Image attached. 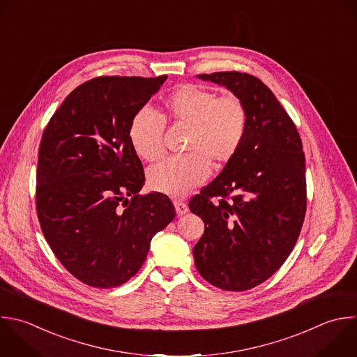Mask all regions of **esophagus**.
I'll use <instances>...</instances> for the list:
<instances>
[{
    "mask_svg": "<svg viewBox=\"0 0 357 357\" xmlns=\"http://www.w3.org/2000/svg\"><path fill=\"white\" fill-rule=\"evenodd\" d=\"M174 208H176V212H177L178 216H181V215L188 212V205L185 202H183V201H174Z\"/></svg>",
    "mask_w": 357,
    "mask_h": 357,
    "instance_id": "obj_1",
    "label": "esophagus"
}]
</instances>
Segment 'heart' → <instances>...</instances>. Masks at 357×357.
<instances>
[{
    "label": "heart",
    "mask_w": 357,
    "mask_h": 357,
    "mask_svg": "<svg viewBox=\"0 0 357 357\" xmlns=\"http://www.w3.org/2000/svg\"><path fill=\"white\" fill-rule=\"evenodd\" d=\"M163 118L190 127L183 156L169 158L148 172L149 187L160 194L181 197L201 185L211 174V162L225 166L240 152L248 132V110L234 95L185 84L163 100ZM134 152L146 162L165 153V121L149 110H138L128 126Z\"/></svg>",
    "instance_id": "heart-1"
}]
</instances>
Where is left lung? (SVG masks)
<instances>
[{"mask_svg": "<svg viewBox=\"0 0 357 357\" xmlns=\"http://www.w3.org/2000/svg\"><path fill=\"white\" fill-rule=\"evenodd\" d=\"M198 78L226 86L248 110L240 152L188 204L205 223L192 250L198 272L219 289L243 291L271 278L298 238L305 158L293 120L262 81L237 71Z\"/></svg>", "mask_w": 357, "mask_h": 357, "instance_id": "8db88e82", "label": "left lung"}]
</instances>
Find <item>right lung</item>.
Here are the masks:
<instances>
[{"instance_id": "right-lung-1", "label": "right lung", "mask_w": 357, "mask_h": 357, "mask_svg": "<svg viewBox=\"0 0 357 357\" xmlns=\"http://www.w3.org/2000/svg\"><path fill=\"white\" fill-rule=\"evenodd\" d=\"M167 75L98 77L75 88L43 131L36 170L42 231L63 266L92 287H117L144 264L152 237L176 216L128 139L132 116Z\"/></svg>"}]
</instances>
